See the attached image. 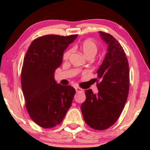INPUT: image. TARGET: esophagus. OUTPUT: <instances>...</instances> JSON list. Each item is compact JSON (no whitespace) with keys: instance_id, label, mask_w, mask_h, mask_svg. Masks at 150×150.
Instances as JSON below:
<instances>
[{"instance_id":"34e87169","label":"esophagus","mask_w":150,"mask_h":150,"mask_svg":"<svg viewBox=\"0 0 150 150\" xmlns=\"http://www.w3.org/2000/svg\"><path fill=\"white\" fill-rule=\"evenodd\" d=\"M75 89L76 92H83L84 91L83 89H81V88L79 87H75Z\"/></svg>"}]
</instances>
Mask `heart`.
<instances>
[{
  "mask_svg": "<svg viewBox=\"0 0 150 150\" xmlns=\"http://www.w3.org/2000/svg\"><path fill=\"white\" fill-rule=\"evenodd\" d=\"M80 47H81V49L87 58L89 57H93L98 52V48L97 44L93 40H89H89H86L82 42ZM71 52V50H67L64 53V54H63V59L65 60H67L69 59V56H70Z\"/></svg>",
  "mask_w": 150,
  "mask_h": 150,
  "instance_id": "heart-1",
  "label": "heart"
}]
</instances>
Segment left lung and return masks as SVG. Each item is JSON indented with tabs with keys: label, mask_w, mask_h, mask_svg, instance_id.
I'll list each match as a JSON object with an SVG mask.
<instances>
[{
	"label": "left lung",
	"mask_w": 150,
	"mask_h": 150,
	"mask_svg": "<svg viewBox=\"0 0 150 150\" xmlns=\"http://www.w3.org/2000/svg\"><path fill=\"white\" fill-rule=\"evenodd\" d=\"M99 33L108 44V52L97 71L98 93L86 90V100L81 109L88 126L104 130L117 121L124 110L129 93L130 72L126 53L118 41L107 33Z\"/></svg>",
	"instance_id": "obj_1"
}]
</instances>
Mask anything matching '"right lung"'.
<instances>
[{
	"instance_id": "right-lung-1",
	"label": "right lung",
	"mask_w": 150,
	"mask_h": 150,
	"mask_svg": "<svg viewBox=\"0 0 150 150\" xmlns=\"http://www.w3.org/2000/svg\"><path fill=\"white\" fill-rule=\"evenodd\" d=\"M78 35H47L33 41L24 57L21 85L26 108L33 122L44 128L60 124L71 105L75 89L57 83L54 71L63 52Z\"/></svg>"
}]
</instances>
